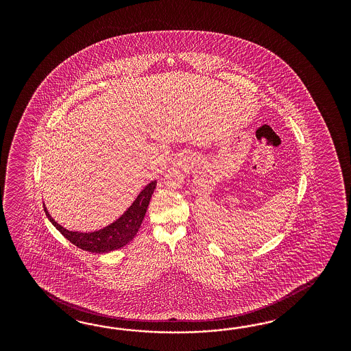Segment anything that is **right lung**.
Returning a JSON list of instances; mask_svg holds the SVG:
<instances>
[{"mask_svg": "<svg viewBox=\"0 0 351 351\" xmlns=\"http://www.w3.org/2000/svg\"><path fill=\"white\" fill-rule=\"evenodd\" d=\"M156 185H157L156 180L149 182L148 185L138 193L136 199L128 207L126 213H123L121 217H118L117 220L110 225L95 232H88V233L71 232L56 223L45 206L43 208L47 219L71 243L80 247L84 251L106 254V252L122 248L123 245H128L134 239V237L138 232L140 225L144 220V216L148 210L149 201L152 198L153 191L156 189Z\"/></svg>", "mask_w": 351, "mask_h": 351, "instance_id": "obj_1", "label": "right lung"}]
</instances>
